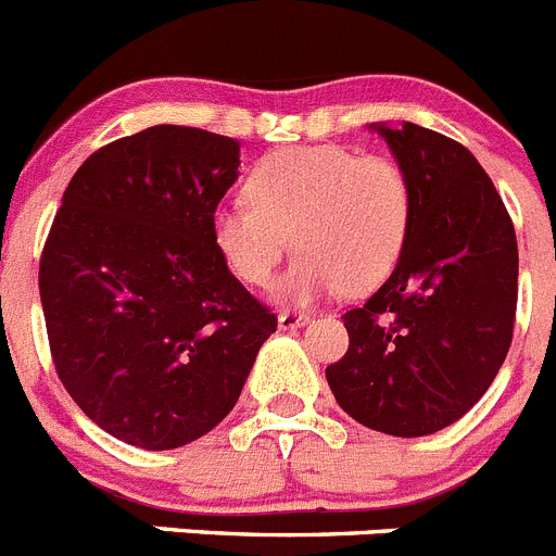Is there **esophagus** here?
Masks as SVG:
<instances>
[{
    "label": "esophagus",
    "mask_w": 556,
    "mask_h": 556,
    "mask_svg": "<svg viewBox=\"0 0 556 556\" xmlns=\"http://www.w3.org/2000/svg\"><path fill=\"white\" fill-rule=\"evenodd\" d=\"M307 320H309V315L290 313V309H285V313H279L277 326H279V331H293V329H302V326L307 324Z\"/></svg>",
    "instance_id": "obj_1"
}]
</instances>
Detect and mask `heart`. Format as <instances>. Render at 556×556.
Wrapping results in <instances>:
<instances>
[{
	"mask_svg": "<svg viewBox=\"0 0 556 556\" xmlns=\"http://www.w3.org/2000/svg\"><path fill=\"white\" fill-rule=\"evenodd\" d=\"M247 202L211 214V241L236 279L271 282L288 247L299 249L274 295L313 304L370 293L395 271L414 222V189L397 161L340 144L282 148L263 155L243 184Z\"/></svg>",
	"mask_w": 556,
	"mask_h": 556,
	"instance_id": "heart-1",
	"label": "heart"
}]
</instances>
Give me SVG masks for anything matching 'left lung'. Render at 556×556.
Wrapping results in <instances>:
<instances>
[{
  "mask_svg": "<svg viewBox=\"0 0 556 556\" xmlns=\"http://www.w3.org/2000/svg\"><path fill=\"white\" fill-rule=\"evenodd\" d=\"M414 189L406 252L362 307L342 315L349 351L326 367L345 414L389 435H428L491 387L513 340L516 230L485 169L417 123H372Z\"/></svg>",
  "mask_w": 556,
  "mask_h": 556,
  "instance_id": "1",
  "label": "left lung"
}]
</instances>
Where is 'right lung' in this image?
<instances>
[{"label": "right lung", "mask_w": 556, "mask_h": 556, "mask_svg": "<svg viewBox=\"0 0 556 556\" xmlns=\"http://www.w3.org/2000/svg\"><path fill=\"white\" fill-rule=\"evenodd\" d=\"M241 144L153 126L96 150L62 194L40 304L56 376L109 435L175 450L236 406L277 331L211 241Z\"/></svg>", "instance_id": "1"}]
</instances>
